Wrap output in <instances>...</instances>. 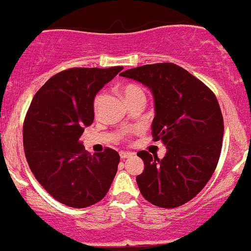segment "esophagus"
I'll use <instances>...</instances> for the list:
<instances>
[{"instance_id":"esophagus-1","label":"esophagus","mask_w":251,"mask_h":251,"mask_svg":"<svg viewBox=\"0 0 251 251\" xmlns=\"http://www.w3.org/2000/svg\"><path fill=\"white\" fill-rule=\"evenodd\" d=\"M120 156L121 159H127L132 156V153H130V151H120Z\"/></svg>"}]
</instances>
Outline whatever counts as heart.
Here are the masks:
<instances>
[{
	"label": "heart",
	"mask_w": 251,
	"mask_h": 251,
	"mask_svg": "<svg viewBox=\"0 0 251 251\" xmlns=\"http://www.w3.org/2000/svg\"><path fill=\"white\" fill-rule=\"evenodd\" d=\"M123 93H124V97L126 98V100H133V98H137V97H144L143 90H142L140 86L133 85V83H131V85H126L125 87L123 88ZM102 100H103V95L102 93H100V95H97V97L95 98V103H93L96 110L100 108Z\"/></svg>",
	"instance_id": "heart-1"
}]
</instances>
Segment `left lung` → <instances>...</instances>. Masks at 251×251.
Listing matches in <instances>:
<instances>
[{
	"mask_svg": "<svg viewBox=\"0 0 251 251\" xmlns=\"http://www.w3.org/2000/svg\"><path fill=\"white\" fill-rule=\"evenodd\" d=\"M151 90L154 98L151 135L166 147L163 159L141 151L144 171L136 177L144 199L173 209L193 199L219 163L224 119L214 93L173 63H158L121 73Z\"/></svg>",
	"mask_w": 251,
	"mask_h": 251,
	"instance_id": "1",
	"label": "left lung"
}]
</instances>
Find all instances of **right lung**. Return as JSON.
<instances>
[{"label":"right lung","mask_w":251,"mask_h":251,"mask_svg":"<svg viewBox=\"0 0 251 251\" xmlns=\"http://www.w3.org/2000/svg\"><path fill=\"white\" fill-rule=\"evenodd\" d=\"M123 67L73 68L36 92L24 121L23 142L32 174L59 203L91 206L109 191L120 156L114 149L91 155L81 135L95 119V97Z\"/></svg>","instance_id":"add662e5"}]
</instances>
